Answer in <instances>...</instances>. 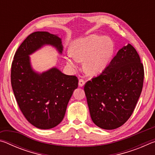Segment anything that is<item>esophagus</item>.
I'll list each match as a JSON object with an SVG mask.
<instances>
[{
    "label": "esophagus",
    "mask_w": 155,
    "mask_h": 155,
    "mask_svg": "<svg viewBox=\"0 0 155 155\" xmlns=\"http://www.w3.org/2000/svg\"><path fill=\"white\" fill-rule=\"evenodd\" d=\"M84 85H85V81L81 78V79H79V81H78V85H79L80 87H83V86H84Z\"/></svg>",
    "instance_id": "1"
}]
</instances>
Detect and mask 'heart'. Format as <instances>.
<instances>
[{
    "mask_svg": "<svg viewBox=\"0 0 155 155\" xmlns=\"http://www.w3.org/2000/svg\"><path fill=\"white\" fill-rule=\"evenodd\" d=\"M114 45L109 37L91 35L75 40L70 46V53L65 59L73 68L77 67L78 61H83L86 72L98 74L106 68L114 52Z\"/></svg>",
    "mask_w": 155,
    "mask_h": 155,
    "instance_id": "heart-1",
    "label": "heart"
}]
</instances>
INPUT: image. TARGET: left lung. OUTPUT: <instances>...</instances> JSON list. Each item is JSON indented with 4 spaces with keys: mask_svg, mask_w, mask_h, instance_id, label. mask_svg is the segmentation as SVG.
Returning a JSON list of instances; mask_svg holds the SVG:
<instances>
[{
    "mask_svg": "<svg viewBox=\"0 0 155 155\" xmlns=\"http://www.w3.org/2000/svg\"><path fill=\"white\" fill-rule=\"evenodd\" d=\"M143 65L130 44L119 50L98 77L84 86L91 118L98 127L112 130L129 119L142 90Z\"/></svg>",
    "mask_w": 155,
    "mask_h": 155,
    "instance_id": "1",
    "label": "left lung"
}]
</instances>
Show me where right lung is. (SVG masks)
Here are the masks:
<instances>
[{
  "label": "right lung",
  "mask_w": 155,
  "mask_h": 155,
  "mask_svg": "<svg viewBox=\"0 0 155 155\" xmlns=\"http://www.w3.org/2000/svg\"><path fill=\"white\" fill-rule=\"evenodd\" d=\"M44 45L62 53L61 39L46 31L30 34L15 52L11 83L17 103L28 122L40 129L55 127L64 119L73 91L78 87L76 76L63 74L57 68L39 74L32 69L29 56Z\"/></svg>",
  "instance_id": "right-lung-1"
}]
</instances>
